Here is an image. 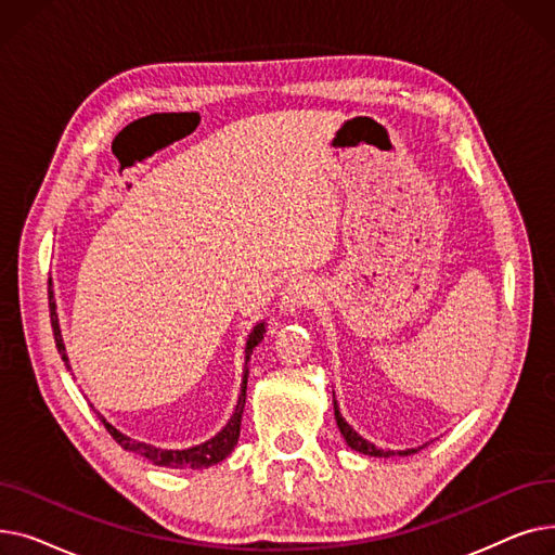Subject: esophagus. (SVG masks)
Wrapping results in <instances>:
<instances>
[{
	"mask_svg": "<svg viewBox=\"0 0 555 555\" xmlns=\"http://www.w3.org/2000/svg\"><path fill=\"white\" fill-rule=\"evenodd\" d=\"M312 299H314V283L304 274H297L289 279L283 287L281 308L293 314V312L306 308L308 304H312Z\"/></svg>",
	"mask_w": 555,
	"mask_h": 555,
	"instance_id": "34e87169",
	"label": "esophagus"
}]
</instances>
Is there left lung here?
I'll use <instances>...</instances> for the list:
<instances>
[{
	"mask_svg": "<svg viewBox=\"0 0 555 555\" xmlns=\"http://www.w3.org/2000/svg\"><path fill=\"white\" fill-rule=\"evenodd\" d=\"M333 406H335V421H337V427H339V431H341V436L346 439V443L351 446L353 450H358V452H362V454H369V456H406V454H414L416 450H398V452H393V450H377L373 443H369L366 439H362V436L348 425L344 418H341V414H339V406H337V402L333 400Z\"/></svg>",
	"mask_w": 555,
	"mask_h": 555,
	"instance_id": "obj_1",
	"label": "left lung"
}]
</instances>
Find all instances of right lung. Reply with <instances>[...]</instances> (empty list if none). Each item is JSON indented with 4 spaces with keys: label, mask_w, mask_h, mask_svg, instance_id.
Listing matches in <instances>:
<instances>
[{
    "label": "right lung",
    "mask_w": 555,
    "mask_h": 555,
    "mask_svg": "<svg viewBox=\"0 0 555 555\" xmlns=\"http://www.w3.org/2000/svg\"><path fill=\"white\" fill-rule=\"evenodd\" d=\"M49 312H51V328H53V339H55V346H57V353L63 356L65 364H67V353H65V344H63V335H61V326H57V312H55V301H53V289H51V283H49ZM262 335H266V322H260L258 326H254V331L249 333V339H247V362H249V353L254 351V346H258L262 341ZM69 369V364H67ZM247 375H249V369L245 364V371H243V387H241V396H238V404H236V412H233V416L229 418V423L222 427V431H218L211 441L202 443V446H195V448H189V450H162V448H155V446H149V443H139L134 439H130V436L121 434L119 429H114L101 414H96L101 418V423L105 425V429L109 431L112 439L119 443L124 450L128 452H137L141 456H145L149 461H153L155 465H164V468H209V465L214 463H220L231 450L233 446L238 443V436H241V421H243V410H245V400H247Z\"/></svg>",
    "instance_id": "obj_1"
}]
</instances>
